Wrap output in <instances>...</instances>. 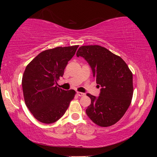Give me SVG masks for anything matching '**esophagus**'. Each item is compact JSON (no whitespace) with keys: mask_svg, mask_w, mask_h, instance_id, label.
<instances>
[{"mask_svg":"<svg viewBox=\"0 0 157 157\" xmlns=\"http://www.w3.org/2000/svg\"><path fill=\"white\" fill-rule=\"evenodd\" d=\"M77 95H78V96H83V95H84V93H82V92H77Z\"/></svg>","mask_w":157,"mask_h":157,"instance_id":"obj_1","label":"esophagus"}]
</instances>
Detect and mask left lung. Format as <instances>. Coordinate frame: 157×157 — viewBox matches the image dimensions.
Returning a JSON list of instances; mask_svg holds the SVG:
<instances>
[{"mask_svg":"<svg viewBox=\"0 0 157 157\" xmlns=\"http://www.w3.org/2000/svg\"><path fill=\"white\" fill-rule=\"evenodd\" d=\"M91 67L100 86L98 97L89 94L91 105L86 109L89 118L98 125L109 127L125 113L133 96V75L121 57L100 46H83L77 51Z\"/></svg>","mask_w":157,"mask_h":157,"instance_id":"left-lung-1","label":"left lung"}]
</instances>
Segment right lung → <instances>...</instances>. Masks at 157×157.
<instances>
[{
  "label": "right lung",
  "instance_id": "obj_1",
  "mask_svg": "<svg viewBox=\"0 0 157 157\" xmlns=\"http://www.w3.org/2000/svg\"><path fill=\"white\" fill-rule=\"evenodd\" d=\"M78 46L44 50L26 66L22 78L25 102L41 123L50 124L59 120L75 97L74 90L65 91L56 84Z\"/></svg>",
  "mask_w": 157,
  "mask_h": 157
}]
</instances>
